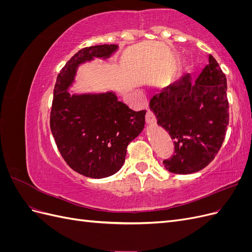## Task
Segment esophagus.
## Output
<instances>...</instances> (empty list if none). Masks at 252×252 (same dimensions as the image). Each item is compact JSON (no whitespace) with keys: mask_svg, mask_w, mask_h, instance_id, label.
I'll return each mask as SVG.
<instances>
[{"mask_svg":"<svg viewBox=\"0 0 252 252\" xmlns=\"http://www.w3.org/2000/svg\"><path fill=\"white\" fill-rule=\"evenodd\" d=\"M156 116L154 114V112H152L151 110H147V113H146V122L149 124V125H155L156 124Z\"/></svg>","mask_w":252,"mask_h":252,"instance_id":"34e87169","label":"esophagus"}]
</instances>
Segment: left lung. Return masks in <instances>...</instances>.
I'll use <instances>...</instances> for the list:
<instances>
[{"label":"left lung","mask_w":252,"mask_h":252,"mask_svg":"<svg viewBox=\"0 0 252 252\" xmlns=\"http://www.w3.org/2000/svg\"><path fill=\"white\" fill-rule=\"evenodd\" d=\"M226 91L225 74L209 55L195 81L187 73L151 97L149 107L158 124L174 141V155L163 161L167 170L193 173L216 158L229 123Z\"/></svg>","instance_id":"1"}]
</instances>
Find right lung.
<instances>
[{"label": "right lung", "instance_id": "1", "mask_svg": "<svg viewBox=\"0 0 252 252\" xmlns=\"http://www.w3.org/2000/svg\"><path fill=\"white\" fill-rule=\"evenodd\" d=\"M118 45H96L79 50L60 71L53 89L50 129L61 156L71 169L87 178L103 179L118 172L127 146L144 129L146 110L134 111L112 91L70 94L81 64L106 60Z\"/></svg>", "mask_w": 252, "mask_h": 252}]
</instances>
